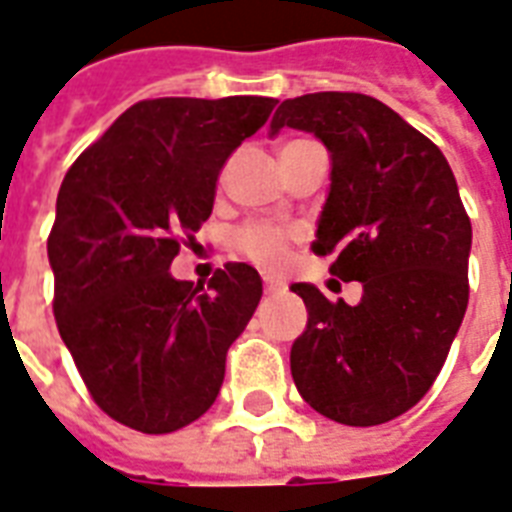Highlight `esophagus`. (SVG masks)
Instances as JSON below:
<instances>
[{
  "label": "esophagus",
  "mask_w": 512,
  "mask_h": 512,
  "mask_svg": "<svg viewBox=\"0 0 512 512\" xmlns=\"http://www.w3.org/2000/svg\"><path fill=\"white\" fill-rule=\"evenodd\" d=\"M264 291L267 293L285 291V280H280V277H272V275H264Z\"/></svg>",
  "instance_id": "34e87169"
}]
</instances>
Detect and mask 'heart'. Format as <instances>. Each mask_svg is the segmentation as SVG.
<instances>
[{"mask_svg":"<svg viewBox=\"0 0 512 512\" xmlns=\"http://www.w3.org/2000/svg\"><path fill=\"white\" fill-rule=\"evenodd\" d=\"M291 144H296V141H291ZM291 243L293 229L269 224V221H253V224H245L235 232L237 253L264 269L285 267V261L291 256Z\"/></svg>","mask_w":512,"mask_h":512,"instance_id":"1","label":"heart"}]
</instances>
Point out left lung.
I'll use <instances>...</instances> for the list:
<instances>
[{"instance_id": "8db88e82", "label": "left lung", "mask_w": 512, "mask_h": 512, "mask_svg": "<svg viewBox=\"0 0 512 512\" xmlns=\"http://www.w3.org/2000/svg\"><path fill=\"white\" fill-rule=\"evenodd\" d=\"M280 128L331 152L312 251L336 253L331 275L363 283L355 307L291 285L310 315L291 347L293 382L339 425H384L425 398L465 318L473 227L457 181L441 149L371 95L288 98L269 125Z\"/></svg>"}]
</instances>
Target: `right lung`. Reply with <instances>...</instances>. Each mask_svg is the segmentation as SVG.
Here are the masks:
<instances>
[{
	"label": "right lung",
	"instance_id": "add662e5",
	"mask_svg": "<svg viewBox=\"0 0 512 512\" xmlns=\"http://www.w3.org/2000/svg\"><path fill=\"white\" fill-rule=\"evenodd\" d=\"M275 104L261 95L138 101L63 178L47 237L55 323L87 392L120 425L176 433L219 395L261 277L229 261L205 291L170 275V261L211 216L229 154Z\"/></svg>",
	"mask_w": 512,
	"mask_h": 512
}]
</instances>
